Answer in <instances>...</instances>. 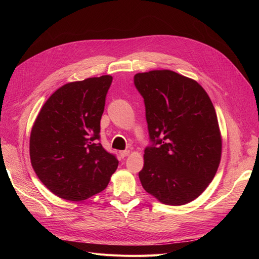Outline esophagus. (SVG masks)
Masks as SVG:
<instances>
[{
    "label": "esophagus",
    "instance_id": "34e87169",
    "mask_svg": "<svg viewBox=\"0 0 259 259\" xmlns=\"http://www.w3.org/2000/svg\"><path fill=\"white\" fill-rule=\"evenodd\" d=\"M130 153H131V151H130V150H124V151H120V155L122 156V158H125V156H127Z\"/></svg>",
    "mask_w": 259,
    "mask_h": 259
}]
</instances>
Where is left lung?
Wrapping results in <instances>:
<instances>
[{
    "label": "left lung",
    "mask_w": 259,
    "mask_h": 259,
    "mask_svg": "<svg viewBox=\"0 0 259 259\" xmlns=\"http://www.w3.org/2000/svg\"><path fill=\"white\" fill-rule=\"evenodd\" d=\"M134 83L146 106L149 136L139 179L163 204L184 205L213 180L223 140L213 103L190 77L171 70L137 73Z\"/></svg>",
    "instance_id": "obj_1"
}]
</instances>
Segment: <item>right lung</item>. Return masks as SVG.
I'll return each mask as SVG.
<instances>
[{"instance_id": "obj_1", "label": "right lung", "mask_w": 259, "mask_h": 259, "mask_svg": "<svg viewBox=\"0 0 259 259\" xmlns=\"http://www.w3.org/2000/svg\"><path fill=\"white\" fill-rule=\"evenodd\" d=\"M111 75L62 85L46 100L30 134L36 176L57 197L83 201L108 186L119 161L97 143Z\"/></svg>"}]
</instances>
